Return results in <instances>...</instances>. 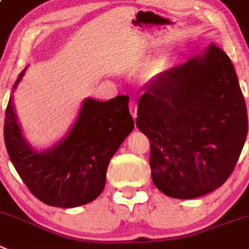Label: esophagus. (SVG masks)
I'll return each mask as SVG.
<instances>
[{"label":"esophagus","mask_w":249,"mask_h":249,"mask_svg":"<svg viewBox=\"0 0 249 249\" xmlns=\"http://www.w3.org/2000/svg\"><path fill=\"white\" fill-rule=\"evenodd\" d=\"M129 112H131L132 117L136 120V118H137V104H136V101H131V103H129Z\"/></svg>","instance_id":"1"}]
</instances>
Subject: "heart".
Listing matches in <instances>:
<instances>
[{
	"label": "heart",
	"mask_w": 249,
	"mask_h": 249,
	"mask_svg": "<svg viewBox=\"0 0 249 249\" xmlns=\"http://www.w3.org/2000/svg\"><path fill=\"white\" fill-rule=\"evenodd\" d=\"M166 66V61L164 60L155 61V62H153L151 65H149V67L146 68L145 71V74H144V78H145L146 82H153L155 78H158L160 73L164 72Z\"/></svg>",
	"instance_id": "heart-1"
}]
</instances>
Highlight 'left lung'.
Wrapping results in <instances>:
<instances>
[{
    "label": "left lung",
    "mask_w": 249,
    "mask_h": 249,
    "mask_svg": "<svg viewBox=\"0 0 249 249\" xmlns=\"http://www.w3.org/2000/svg\"><path fill=\"white\" fill-rule=\"evenodd\" d=\"M137 127L150 141L159 191L193 199L232 174L248 132L235 67L215 45L153 82L138 104Z\"/></svg>",
    "instance_id": "left-lung-1"
}]
</instances>
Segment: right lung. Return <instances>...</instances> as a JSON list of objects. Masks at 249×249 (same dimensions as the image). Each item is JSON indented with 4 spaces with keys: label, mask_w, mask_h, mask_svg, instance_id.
I'll return each instance as SVG.
<instances>
[{
    "label": "right lung",
    "mask_w": 249,
    "mask_h": 249,
    "mask_svg": "<svg viewBox=\"0 0 249 249\" xmlns=\"http://www.w3.org/2000/svg\"><path fill=\"white\" fill-rule=\"evenodd\" d=\"M27 68L13 84L4 117V144L12 164L29 191L45 204L75 208L93 202L105 187L111 158L134 128L129 98L84 99L67 134L39 150L23 134L13 103V93Z\"/></svg>",
    "instance_id": "1"
}]
</instances>
